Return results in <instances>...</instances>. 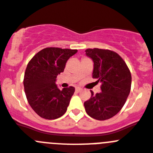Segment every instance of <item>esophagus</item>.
<instances>
[{"instance_id":"esophagus-1","label":"esophagus","mask_w":153,"mask_h":153,"mask_svg":"<svg viewBox=\"0 0 153 153\" xmlns=\"http://www.w3.org/2000/svg\"><path fill=\"white\" fill-rule=\"evenodd\" d=\"M81 90H82V89L79 88V87H76V91L77 92V93H79V92H81Z\"/></svg>"}]
</instances>
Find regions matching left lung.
Wrapping results in <instances>:
<instances>
[{"instance_id":"left-lung-1","label":"left lung","mask_w":153,"mask_h":153,"mask_svg":"<svg viewBox=\"0 0 153 153\" xmlns=\"http://www.w3.org/2000/svg\"><path fill=\"white\" fill-rule=\"evenodd\" d=\"M86 56L94 63L93 78L101 83L100 93L91 92L84 102L86 113L97 120L112 118L121 110L130 93L132 76L123 58L109 50H86Z\"/></svg>"}]
</instances>
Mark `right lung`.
<instances>
[{
    "label": "right lung",
    "instance_id": "right-lung-1",
    "mask_svg": "<svg viewBox=\"0 0 153 153\" xmlns=\"http://www.w3.org/2000/svg\"><path fill=\"white\" fill-rule=\"evenodd\" d=\"M77 50L47 47L30 60L24 78V91L30 106L42 118L55 120L62 117L70 104L75 88L60 90L56 85L58 74Z\"/></svg>",
    "mask_w": 153,
    "mask_h": 153
}]
</instances>
